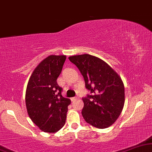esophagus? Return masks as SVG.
Masks as SVG:
<instances>
[{
  "label": "esophagus",
  "mask_w": 152,
  "mask_h": 152,
  "mask_svg": "<svg viewBox=\"0 0 152 152\" xmlns=\"http://www.w3.org/2000/svg\"><path fill=\"white\" fill-rule=\"evenodd\" d=\"M77 99V97H72V98H71V100H72V102H73V101H75Z\"/></svg>",
  "instance_id": "obj_1"
}]
</instances>
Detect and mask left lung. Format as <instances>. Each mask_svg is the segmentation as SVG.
<instances>
[{
	"label": "left lung",
	"instance_id": "obj_1",
	"mask_svg": "<svg viewBox=\"0 0 152 152\" xmlns=\"http://www.w3.org/2000/svg\"><path fill=\"white\" fill-rule=\"evenodd\" d=\"M69 60L77 66L90 94L83 98L82 115L98 129L111 126L122 113L124 86L118 74L104 60L89 54L74 56Z\"/></svg>",
	"mask_w": 152,
	"mask_h": 152
}]
</instances>
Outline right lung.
Instances as JSON below:
<instances>
[{"label": "right lung", "instance_id": "obj_1", "mask_svg": "<svg viewBox=\"0 0 152 152\" xmlns=\"http://www.w3.org/2000/svg\"><path fill=\"white\" fill-rule=\"evenodd\" d=\"M65 56H49L33 71L26 92L28 115L42 131L54 133L65 124L69 99L62 96L57 78L62 72Z\"/></svg>", "mask_w": 152, "mask_h": 152}]
</instances>
